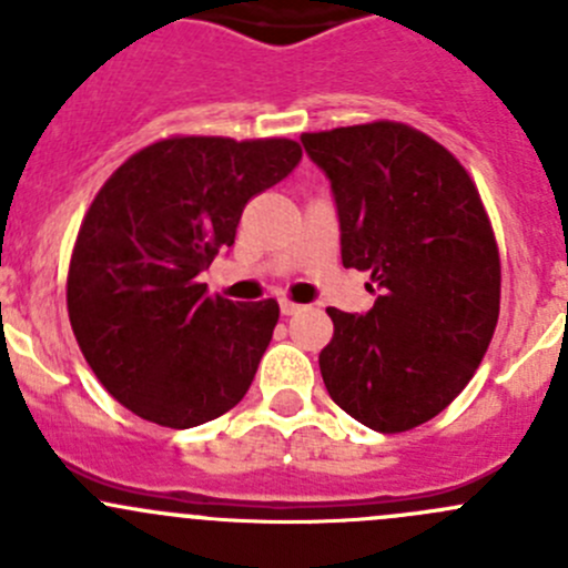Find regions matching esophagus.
<instances>
[{
    "label": "esophagus",
    "mask_w": 568,
    "mask_h": 568,
    "mask_svg": "<svg viewBox=\"0 0 568 568\" xmlns=\"http://www.w3.org/2000/svg\"><path fill=\"white\" fill-rule=\"evenodd\" d=\"M300 311H302V305H296V302L280 300V313H283V316H294V313H300Z\"/></svg>",
    "instance_id": "obj_1"
}]
</instances>
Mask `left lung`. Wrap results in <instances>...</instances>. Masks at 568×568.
I'll use <instances>...</instances> for the list:
<instances>
[{
  "label": "left lung",
  "mask_w": 568,
  "mask_h": 568,
  "mask_svg": "<svg viewBox=\"0 0 568 568\" xmlns=\"http://www.w3.org/2000/svg\"><path fill=\"white\" fill-rule=\"evenodd\" d=\"M341 216L346 268L368 272L365 316L326 307L329 398L382 434L432 420L478 371L500 316V252L454 153L395 120L302 134Z\"/></svg>",
  "instance_id": "obj_1"
}]
</instances>
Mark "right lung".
<instances>
[{
  "label": "right lung",
  "instance_id": "add662e5",
  "mask_svg": "<svg viewBox=\"0 0 568 568\" xmlns=\"http://www.w3.org/2000/svg\"><path fill=\"white\" fill-rule=\"evenodd\" d=\"M300 159L285 136H164L90 203L68 266V318L106 393L142 420L192 428L250 390L280 305L211 296L200 272L231 247L244 205Z\"/></svg>",
  "mask_w": 568,
  "mask_h": 568
}]
</instances>
